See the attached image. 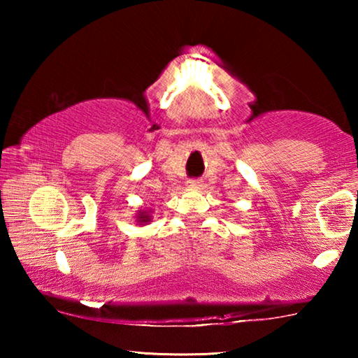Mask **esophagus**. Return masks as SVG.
Returning <instances> with one entry per match:
<instances>
[{
    "label": "esophagus",
    "mask_w": 358,
    "mask_h": 358,
    "mask_svg": "<svg viewBox=\"0 0 358 358\" xmlns=\"http://www.w3.org/2000/svg\"><path fill=\"white\" fill-rule=\"evenodd\" d=\"M187 186L189 187H197V186H201V180H187Z\"/></svg>",
    "instance_id": "34e87169"
}]
</instances>
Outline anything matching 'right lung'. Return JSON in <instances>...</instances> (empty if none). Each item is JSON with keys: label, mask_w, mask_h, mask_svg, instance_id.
Wrapping results in <instances>:
<instances>
[{"label": "right lung", "mask_w": 358, "mask_h": 358, "mask_svg": "<svg viewBox=\"0 0 358 358\" xmlns=\"http://www.w3.org/2000/svg\"><path fill=\"white\" fill-rule=\"evenodd\" d=\"M136 217H137V222H141V226H142V224H145V222H150L151 221L150 211H145V210L138 211V215Z\"/></svg>", "instance_id": "right-lung-1"}]
</instances>
